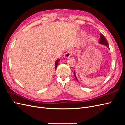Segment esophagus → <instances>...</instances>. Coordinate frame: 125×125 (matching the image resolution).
I'll return each instance as SVG.
<instances>
[{
  "label": "esophagus",
  "mask_w": 125,
  "mask_h": 125,
  "mask_svg": "<svg viewBox=\"0 0 125 125\" xmlns=\"http://www.w3.org/2000/svg\"><path fill=\"white\" fill-rule=\"evenodd\" d=\"M71 55H72V52H68L65 54L64 57H65V58H69L71 56Z\"/></svg>",
  "instance_id": "1"
}]
</instances>
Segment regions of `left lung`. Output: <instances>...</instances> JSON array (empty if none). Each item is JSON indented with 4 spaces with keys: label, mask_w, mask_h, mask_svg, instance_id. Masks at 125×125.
Wrapping results in <instances>:
<instances>
[{
    "label": "left lung",
    "mask_w": 125,
    "mask_h": 125,
    "mask_svg": "<svg viewBox=\"0 0 125 125\" xmlns=\"http://www.w3.org/2000/svg\"><path fill=\"white\" fill-rule=\"evenodd\" d=\"M99 43L100 44H102V45H104V46H106L107 48H109V46H108V44L107 43V42L106 41V39L105 38V37L102 34H100V41ZM74 77H75V79H76L77 81L78 82V79L76 77V74H75V70L74 71Z\"/></svg>",
    "instance_id": "obj_1"
}]
</instances>
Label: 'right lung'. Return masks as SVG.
<instances>
[{
	"label": "right lung",
	"mask_w": 125,
	"mask_h": 125,
	"mask_svg": "<svg viewBox=\"0 0 125 125\" xmlns=\"http://www.w3.org/2000/svg\"><path fill=\"white\" fill-rule=\"evenodd\" d=\"M60 61V59H57L55 62V70H56V68H57V65L58 64V62H59Z\"/></svg>",
	"instance_id": "obj_1"
}]
</instances>
